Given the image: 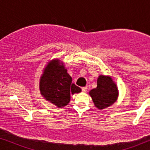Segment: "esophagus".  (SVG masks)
I'll use <instances>...</instances> for the list:
<instances>
[{"label": "esophagus", "instance_id": "obj_1", "mask_svg": "<svg viewBox=\"0 0 150 150\" xmlns=\"http://www.w3.org/2000/svg\"><path fill=\"white\" fill-rule=\"evenodd\" d=\"M87 87H82V91H83V92H86V91H87Z\"/></svg>", "mask_w": 150, "mask_h": 150}]
</instances>
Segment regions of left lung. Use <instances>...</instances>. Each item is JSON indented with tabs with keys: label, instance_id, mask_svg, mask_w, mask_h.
Here are the masks:
<instances>
[{
	"label": "left lung",
	"instance_id": "1",
	"mask_svg": "<svg viewBox=\"0 0 150 150\" xmlns=\"http://www.w3.org/2000/svg\"><path fill=\"white\" fill-rule=\"evenodd\" d=\"M89 93L96 107L104 109L117 101L119 91L111 77L100 75L97 81V87L91 89Z\"/></svg>",
	"mask_w": 150,
	"mask_h": 150
}]
</instances>
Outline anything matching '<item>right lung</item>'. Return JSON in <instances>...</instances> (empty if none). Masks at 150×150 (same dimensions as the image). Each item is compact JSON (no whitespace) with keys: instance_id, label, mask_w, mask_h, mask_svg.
I'll return each instance as SVG.
<instances>
[{"instance_id":"obj_1","label":"right lung","mask_w":150,"mask_h":150,"mask_svg":"<svg viewBox=\"0 0 150 150\" xmlns=\"http://www.w3.org/2000/svg\"><path fill=\"white\" fill-rule=\"evenodd\" d=\"M41 94L47 101L59 108L67 105L70 95L80 93L81 89L72 83L71 77L59 59L49 61L40 81Z\"/></svg>"}]
</instances>
